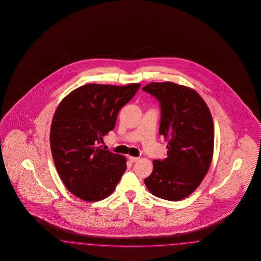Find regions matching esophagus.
<instances>
[{
    "label": "esophagus",
    "mask_w": 261,
    "mask_h": 261,
    "mask_svg": "<svg viewBox=\"0 0 261 261\" xmlns=\"http://www.w3.org/2000/svg\"><path fill=\"white\" fill-rule=\"evenodd\" d=\"M128 159L130 160V162L134 163V162H137V161L139 160V157L129 156L128 157Z\"/></svg>",
    "instance_id": "34e87169"
}]
</instances>
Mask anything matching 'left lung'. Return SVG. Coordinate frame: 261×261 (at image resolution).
Segmentation results:
<instances>
[{
    "instance_id": "obj_1",
    "label": "left lung",
    "mask_w": 261,
    "mask_h": 261,
    "mask_svg": "<svg viewBox=\"0 0 261 261\" xmlns=\"http://www.w3.org/2000/svg\"><path fill=\"white\" fill-rule=\"evenodd\" d=\"M160 105L159 135L168 141L167 157L153 160L146 188L158 198L188 197L208 173L214 152V122L196 91L174 83H151L142 88Z\"/></svg>"
}]
</instances>
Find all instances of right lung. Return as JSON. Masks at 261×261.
Returning a JSON list of instances; mask_svg holds the SVG:
<instances>
[{
	"mask_svg": "<svg viewBox=\"0 0 261 261\" xmlns=\"http://www.w3.org/2000/svg\"><path fill=\"white\" fill-rule=\"evenodd\" d=\"M140 84L125 86L86 84L67 95L57 107L50 128V147L58 175L79 198H107L126 171V158L97 146L114 130L119 110Z\"/></svg>",
	"mask_w": 261,
	"mask_h": 261,
	"instance_id": "right-lung-1",
	"label": "right lung"
}]
</instances>
